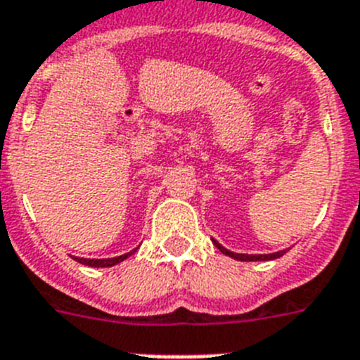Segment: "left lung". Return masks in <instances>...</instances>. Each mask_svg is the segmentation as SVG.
Returning <instances> with one entry per match:
<instances>
[{
	"label": "left lung",
	"instance_id": "obj_1",
	"mask_svg": "<svg viewBox=\"0 0 360 360\" xmlns=\"http://www.w3.org/2000/svg\"><path fill=\"white\" fill-rule=\"evenodd\" d=\"M212 243H214L215 246H217V250H221V254L228 255V257L232 259H237V261H274V259H279L283 257L288 250H281V252H275V254H257V255H250V254H236V252H230V250L224 248L223 245H219L217 240L212 239Z\"/></svg>",
	"mask_w": 360,
	"mask_h": 360
}]
</instances>
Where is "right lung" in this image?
<instances>
[{
    "label": "right lung",
    "instance_id": "obj_1",
    "mask_svg": "<svg viewBox=\"0 0 360 360\" xmlns=\"http://www.w3.org/2000/svg\"><path fill=\"white\" fill-rule=\"evenodd\" d=\"M136 250L134 248L132 252H128V254H123L120 255V257H110V259H83V257H74L77 262H81V264H85V266H92V268H108V266H114V264H120V262H123L124 259H128L130 255L136 254Z\"/></svg>",
    "mask_w": 360,
    "mask_h": 360
}]
</instances>
